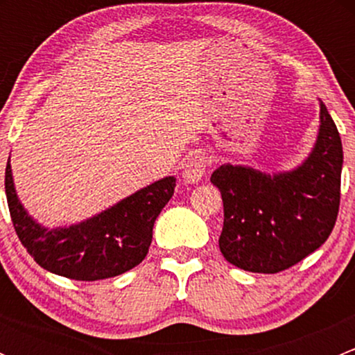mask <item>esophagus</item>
I'll return each mask as SVG.
<instances>
[{"label":"esophagus","mask_w":355,"mask_h":355,"mask_svg":"<svg viewBox=\"0 0 355 355\" xmlns=\"http://www.w3.org/2000/svg\"><path fill=\"white\" fill-rule=\"evenodd\" d=\"M207 170L206 156L196 155L185 163L184 166V180L185 184H198L200 178L204 177Z\"/></svg>","instance_id":"esophagus-1"}]
</instances>
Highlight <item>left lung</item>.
Here are the masks:
<instances>
[{"label":"left lung","instance_id":"1","mask_svg":"<svg viewBox=\"0 0 355 355\" xmlns=\"http://www.w3.org/2000/svg\"><path fill=\"white\" fill-rule=\"evenodd\" d=\"M343 151L327 106L320 103L316 144L302 164L263 173L221 164L211 182L223 199L220 250L228 263L252 273H278L327 242L340 206Z\"/></svg>","mask_w":355,"mask_h":355}]
</instances>
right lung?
Wrapping results in <instances>:
<instances>
[{
    "label": "right lung",
    "instance_id": "add662e5",
    "mask_svg": "<svg viewBox=\"0 0 355 355\" xmlns=\"http://www.w3.org/2000/svg\"><path fill=\"white\" fill-rule=\"evenodd\" d=\"M175 185V177H164L89 220L49 230L28 216L19 200L10 159L5 171L10 216L22 245L41 268L78 282L118 277L142 263L157 214Z\"/></svg>",
    "mask_w": 355,
    "mask_h": 355
}]
</instances>
